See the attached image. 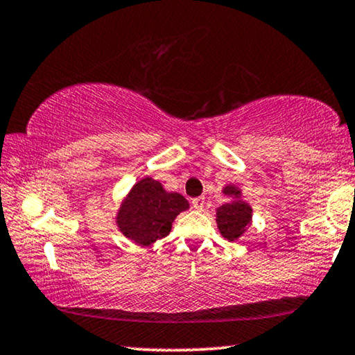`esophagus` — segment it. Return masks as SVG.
I'll return each instance as SVG.
<instances>
[{
  "label": "esophagus",
  "mask_w": 355,
  "mask_h": 355,
  "mask_svg": "<svg viewBox=\"0 0 355 355\" xmlns=\"http://www.w3.org/2000/svg\"><path fill=\"white\" fill-rule=\"evenodd\" d=\"M204 205H205V199H204V198H196V199H193V207H194L196 210H202Z\"/></svg>",
  "instance_id": "1"
}]
</instances>
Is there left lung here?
I'll use <instances>...</instances> for the list:
<instances>
[{
	"label": "left lung",
	"instance_id": "8db88e82",
	"mask_svg": "<svg viewBox=\"0 0 355 355\" xmlns=\"http://www.w3.org/2000/svg\"><path fill=\"white\" fill-rule=\"evenodd\" d=\"M221 193L228 196L230 200L216 209V226L225 239L234 242L250 228L253 209L242 199V189L236 184H226Z\"/></svg>",
	"mask_w": 355,
	"mask_h": 355
}]
</instances>
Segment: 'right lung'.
<instances>
[{
    "label": "right lung",
    "mask_w": 355,
    "mask_h": 355,
    "mask_svg": "<svg viewBox=\"0 0 355 355\" xmlns=\"http://www.w3.org/2000/svg\"><path fill=\"white\" fill-rule=\"evenodd\" d=\"M189 202L178 193H168L151 177L137 182L124 196L114 223L123 234L140 247H148L168 236L172 223Z\"/></svg>",
    "instance_id": "obj_1"
}]
</instances>
